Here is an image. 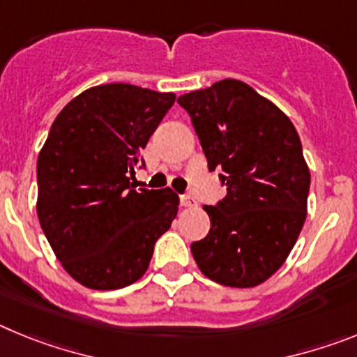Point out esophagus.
<instances>
[{
	"instance_id": "esophagus-1",
	"label": "esophagus",
	"mask_w": 357,
	"mask_h": 357,
	"mask_svg": "<svg viewBox=\"0 0 357 357\" xmlns=\"http://www.w3.org/2000/svg\"><path fill=\"white\" fill-rule=\"evenodd\" d=\"M181 206L182 207H197V202H195V198H191L185 195V197H181Z\"/></svg>"
}]
</instances>
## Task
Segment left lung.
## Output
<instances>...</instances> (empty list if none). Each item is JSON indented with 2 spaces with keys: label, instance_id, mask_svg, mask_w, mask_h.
Listing matches in <instances>:
<instances>
[{
  "label": "left lung",
  "instance_id": "1",
  "mask_svg": "<svg viewBox=\"0 0 357 357\" xmlns=\"http://www.w3.org/2000/svg\"><path fill=\"white\" fill-rule=\"evenodd\" d=\"M209 169L227 195L209 234L191 245L200 272L218 284L254 288L288 259L307 216L311 175L288 116L250 85L225 78L182 94Z\"/></svg>",
  "mask_w": 357,
  "mask_h": 357
}]
</instances>
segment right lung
<instances>
[{
  "instance_id": "right-lung-1",
  "label": "right lung",
  "mask_w": 357,
  "mask_h": 357,
  "mask_svg": "<svg viewBox=\"0 0 357 357\" xmlns=\"http://www.w3.org/2000/svg\"><path fill=\"white\" fill-rule=\"evenodd\" d=\"M175 103L130 84L84 91L61 110L37 159V216L62 268L91 289H119L148 270L172 227V189H134L137 153Z\"/></svg>"
}]
</instances>
